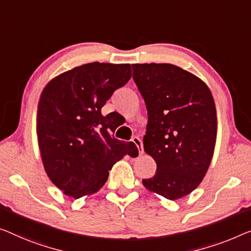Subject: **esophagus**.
<instances>
[{"label":"esophagus","mask_w":251,"mask_h":251,"mask_svg":"<svg viewBox=\"0 0 251 251\" xmlns=\"http://www.w3.org/2000/svg\"><path fill=\"white\" fill-rule=\"evenodd\" d=\"M132 142L137 147L138 152L143 153V145H142V140H141V138L137 137V136H134V137L132 138Z\"/></svg>","instance_id":"obj_1"}]
</instances>
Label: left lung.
I'll use <instances>...</instances> for the list:
<instances>
[{"instance_id": "1", "label": "left lung", "mask_w": 251, "mask_h": 251, "mask_svg": "<svg viewBox=\"0 0 251 251\" xmlns=\"http://www.w3.org/2000/svg\"><path fill=\"white\" fill-rule=\"evenodd\" d=\"M148 109L144 151L156 173L142 182L170 201L188 195L206 175L214 153L218 117L211 90L200 77L173 64H132Z\"/></svg>"}]
</instances>
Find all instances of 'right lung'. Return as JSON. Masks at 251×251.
I'll return each mask as SVG.
<instances>
[{"label": "right lung", "instance_id": "add662e5", "mask_svg": "<svg viewBox=\"0 0 251 251\" xmlns=\"http://www.w3.org/2000/svg\"><path fill=\"white\" fill-rule=\"evenodd\" d=\"M132 76L129 64L93 62L48 82L37 108V137L45 171L66 196L98 192L125 155H138L133 142L115 138L113 114L101 108Z\"/></svg>", "mask_w": 251, "mask_h": 251}]
</instances>
